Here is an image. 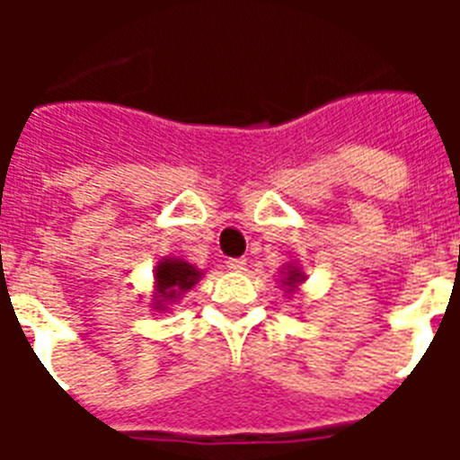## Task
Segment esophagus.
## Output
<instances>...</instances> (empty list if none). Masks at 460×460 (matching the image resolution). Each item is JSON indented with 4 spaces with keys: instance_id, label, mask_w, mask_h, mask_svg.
I'll return each mask as SVG.
<instances>
[{
    "instance_id": "1",
    "label": "esophagus",
    "mask_w": 460,
    "mask_h": 460,
    "mask_svg": "<svg viewBox=\"0 0 460 460\" xmlns=\"http://www.w3.org/2000/svg\"><path fill=\"white\" fill-rule=\"evenodd\" d=\"M226 267H229L231 272H243L245 270V260L243 258H234L226 262Z\"/></svg>"
}]
</instances>
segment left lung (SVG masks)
I'll return each instance as SVG.
<instances>
[{
	"label": "left lung",
	"instance_id": "1",
	"mask_svg": "<svg viewBox=\"0 0 460 460\" xmlns=\"http://www.w3.org/2000/svg\"><path fill=\"white\" fill-rule=\"evenodd\" d=\"M279 287L284 288V294L287 296H294L298 288L303 287L307 281L305 272H303V265H298V262H284V265L279 267Z\"/></svg>",
	"mask_w": 460,
	"mask_h": 460
}]
</instances>
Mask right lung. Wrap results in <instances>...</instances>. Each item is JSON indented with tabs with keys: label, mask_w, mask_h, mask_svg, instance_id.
<instances>
[{
	"label": "right lung",
	"mask_w": 460,
	"mask_h": 460,
	"mask_svg": "<svg viewBox=\"0 0 460 460\" xmlns=\"http://www.w3.org/2000/svg\"><path fill=\"white\" fill-rule=\"evenodd\" d=\"M202 274L205 272L188 260L172 255L162 258L153 270V291L147 307L155 313H172L173 305H179L181 298L202 279Z\"/></svg>",
	"instance_id": "right-lung-1"
}]
</instances>
